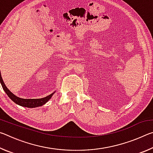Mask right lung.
I'll use <instances>...</instances> for the list:
<instances>
[{"instance_id": "1", "label": "right lung", "mask_w": 153, "mask_h": 153, "mask_svg": "<svg viewBox=\"0 0 153 153\" xmlns=\"http://www.w3.org/2000/svg\"><path fill=\"white\" fill-rule=\"evenodd\" d=\"M0 82L2 85V88H3L4 91L6 92V94L8 95V97L11 98V99L15 103H16L17 105L22 106V107H25L27 108H35L38 107H41V106L46 104L49 100L51 99V97H53V95L55 94V91L52 93L50 95L47 96V97H44L42 98H33V99H30V98H22L17 97L16 95L10 91V90L7 88V86H5L4 83L3 82V79L2 78L1 70H0Z\"/></svg>"}]
</instances>
